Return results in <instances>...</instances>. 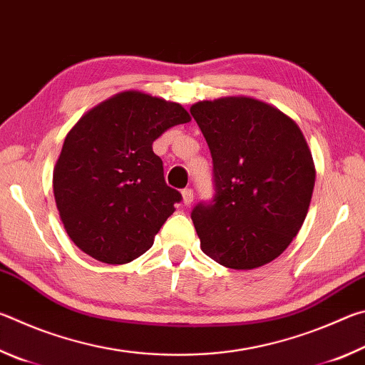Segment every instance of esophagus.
<instances>
[{
  "mask_svg": "<svg viewBox=\"0 0 365 365\" xmlns=\"http://www.w3.org/2000/svg\"><path fill=\"white\" fill-rule=\"evenodd\" d=\"M182 196H183V202L185 205H191V201H193V190L191 188H185L182 191Z\"/></svg>",
  "mask_w": 365,
  "mask_h": 365,
  "instance_id": "1",
  "label": "esophagus"
}]
</instances>
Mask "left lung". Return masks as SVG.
<instances>
[{"mask_svg":"<svg viewBox=\"0 0 365 365\" xmlns=\"http://www.w3.org/2000/svg\"><path fill=\"white\" fill-rule=\"evenodd\" d=\"M212 156L214 196L191 211L201 250L225 267L274 261L298 235L316 169L296 122L255 98L191 106Z\"/></svg>","mask_w":365,"mask_h":365,"instance_id":"8db88e82","label":"left lung"}]
</instances>
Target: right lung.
Listing matches in <instances>:
<instances>
[{
  "label": "right lung",
  "mask_w": 365,
  "mask_h": 365,
  "mask_svg": "<svg viewBox=\"0 0 365 365\" xmlns=\"http://www.w3.org/2000/svg\"><path fill=\"white\" fill-rule=\"evenodd\" d=\"M190 114L140 91H123L86 113L64 140L54 200L71 240L106 264H125L153 246L180 191L164 180L153 141Z\"/></svg>",
  "instance_id": "add662e5"
}]
</instances>
